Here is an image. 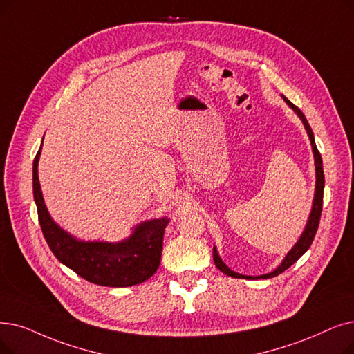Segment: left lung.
I'll return each instance as SVG.
<instances>
[{"label":"left lung","instance_id":"1","mask_svg":"<svg viewBox=\"0 0 354 354\" xmlns=\"http://www.w3.org/2000/svg\"><path fill=\"white\" fill-rule=\"evenodd\" d=\"M283 101L288 104L289 109L294 110V113L299 117V120L302 121V124L306 130V134H308V139L311 142V147H313V153H314V165H315V194H314V199H313V207H311V212H310V217L308 220H306V224H305V228L302 234L299 236L298 241L294 244V248H292L288 254L283 257L282 263L276 268L274 270H272L270 273H266V274H260V276H245V274H241V273H237L234 270L230 269L224 262L223 259L220 257L218 252H217V248L214 245L212 249V257H214V263L215 266L218 268V270H221L223 273L232 276V278H241V279H250V281H256V279H269V278H274V276L281 274L282 272H285L288 268H290L292 265H294L297 260L310 249V245L315 237V233L318 230V224H319V217H321V209H322V195H324V171H322V159H321V155L319 151L317 149V145H315V139H314V133L308 124V121H306L305 115L302 114V111L298 109V106H295L294 104H292L286 97H283Z\"/></svg>","mask_w":354,"mask_h":354}]
</instances>
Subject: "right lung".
I'll list each match as a JSON object with an SVG mask.
<instances>
[{"instance_id": "right-lung-1", "label": "right lung", "mask_w": 354, "mask_h": 354, "mask_svg": "<svg viewBox=\"0 0 354 354\" xmlns=\"http://www.w3.org/2000/svg\"><path fill=\"white\" fill-rule=\"evenodd\" d=\"M40 153L41 146L33 162V195L43 236L59 262L85 281L101 286L126 288L151 278L160 265L163 234L169 218L142 221L121 241L76 239L50 217L44 204L37 171Z\"/></svg>"}]
</instances>
